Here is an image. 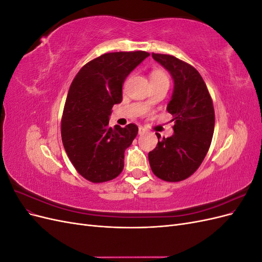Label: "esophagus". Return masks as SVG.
<instances>
[{
    "label": "esophagus",
    "instance_id": "1",
    "mask_svg": "<svg viewBox=\"0 0 262 262\" xmlns=\"http://www.w3.org/2000/svg\"><path fill=\"white\" fill-rule=\"evenodd\" d=\"M146 132V130L143 128V126H140V128H139V134H140V136H142V134H144Z\"/></svg>",
    "mask_w": 262,
    "mask_h": 262
}]
</instances>
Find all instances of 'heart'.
Here are the masks:
<instances>
[{"mask_svg":"<svg viewBox=\"0 0 262 262\" xmlns=\"http://www.w3.org/2000/svg\"><path fill=\"white\" fill-rule=\"evenodd\" d=\"M150 78H152V81H168L167 75L161 70H154L152 74H150ZM148 100L145 101V106H148Z\"/></svg>","mask_w":262,"mask_h":262,"instance_id":"b5f03b06","label":"heart"}]
</instances>
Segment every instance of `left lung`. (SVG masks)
Instances as JSON below:
<instances>
[{"label": "left lung", "mask_w": 262, "mask_h": 262, "mask_svg": "<svg viewBox=\"0 0 262 262\" xmlns=\"http://www.w3.org/2000/svg\"><path fill=\"white\" fill-rule=\"evenodd\" d=\"M173 78V93L167 106L173 133L161 138L148 153L150 169L162 180L178 182L200 167L211 145L215 124L213 101L200 73L173 55L152 53Z\"/></svg>", "instance_id": "left-lung-1"}]
</instances>
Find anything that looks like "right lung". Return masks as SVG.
I'll return each mask as SVG.
<instances>
[{
  "mask_svg": "<svg viewBox=\"0 0 262 262\" xmlns=\"http://www.w3.org/2000/svg\"><path fill=\"white\" fill-rule=\"evenodd\" d=\"M149 55L146 51L110 52L90 61L70 86L61 119V137L76 171L94 184L113 180L124 166V150L138 134L130 123L109 126L115 104L122 101V84Z\"/></svg>",
  "mask_w": 262,
  "mask_h": 262,
  "instance_id": "add662e5",
  "label": "right lung"
}]
</instances>
